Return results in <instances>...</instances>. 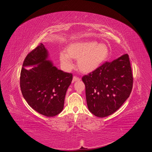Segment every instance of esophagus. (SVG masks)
Listing matches in <instances>:
<instances>
[{"instance_id": "1", "label": "esophagus", "mask_w": 152, "mask_h": 152, "mask_svg": "<svg viewBox=\"0 0 152 152\" xmlns=\"http://www.w3.org/2000/svg\"><path fill=\"white\" fill-rule=\"evenodd\" d=\"M79 80H80V79L77 76H74L73 77V82H76V81H79Z\"/></svg>"}]
</instances>
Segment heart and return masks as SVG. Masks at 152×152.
Segmentation results:
<instances>
[{
    "label": "heart",
    "mask_w": 152,
    "mask_h": 152,
    "mask_svg": "<svg viewBox=\"0 0 152 152\" xmlns=\"http://www.w3.org/2000/svg\"><path fill=\"white\" fill-rule=\"evenodd\" d=\"M66 51L60 53V62L66 70L73 67L72 58L78 59L79 70L85 73L92 72L99 68L107 59L109 48L105 44L94 41H76L69 44Z\"/></svg>",
    "instance_id": "1"
}]
</instances>
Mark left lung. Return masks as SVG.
<instances>
[{
  "label": "left lung",
  "mask_w": 152,
  "mask_h": 152,
  "mask_svg": "<svg viewBox=\"0 0 152 152\" xmlns=\"http://www.w3.org/2000/svg\"><path fill=\"white\" fill-rule=\"evenodd\" d=\"M88 109L98 117H105L117 111L132 92L133 77L129 57L124 54L105 62L95 71L85 75Z\"/></svg>",
  "instance_id": "8db88e82"
}]
</instances>
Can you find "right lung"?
<instances>
[{
  "label": "right lung",
  "mask_w": 152,
  "mask_h": 152,
  "mask_svg": "<svg viewBox=\"0 0 152 152\" xmlns=\"http://www.w3.org/2000/svg\"><path fill=\"white\" fill-rule=\"evenodd\" d=\"M48 57V52L42 43L26 56L20 72V87L24 99L32 108L52 117L63 109L73 75L58 70ZM31 66L33 67L28 69Z\"/></svg>",
  "instance_id": "obj_1"
}]
</instances>
